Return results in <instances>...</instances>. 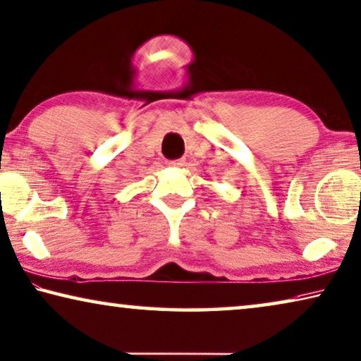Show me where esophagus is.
<instances>
[{"mask_svg":"<svg viewBox=\"0 0 361 361\" xmlns=\"http://www.w3.org/2000/svg\"><path fill=\"white\" fill-rule=\"evenodd\" d=\"M170 167H183L185 165V160L180 159V160H171V162H169Z\"/></svg>","mask_w":361,"mask_h":361,"instance_id":"esophagus-1","label":"esophagus"}]
</instances>
